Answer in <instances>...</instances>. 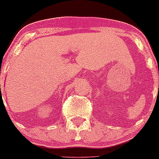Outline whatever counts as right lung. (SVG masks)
Instances as JSON below:
<instances>
[{
	"instance_id": "add662e5",
	"label": "right lung",
	"mask_w": 159,
	"mask_h": 159,
	"mask_svg": "<svg viewBox=\"0 0 159 159\" xmlns=\"http://www.w3.org/2000/svg\"><path fill=\"white\" fill-rule=\"evenodd\" d=\"M0 86H1V85H0ZM0 88H1V87H0Z\"/></svg>"
}]
</instances>
